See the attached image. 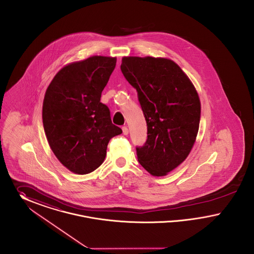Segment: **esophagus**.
<instances>
[{"label":"esophagus","mask_w":254,"mask_h":254,"mask_svg":"<svg viewBox=\"0 0 254 254\" xmlns=\"http://www.w3.org/2000/svg\"><path fill=\"white\" fill-rule=\"evenodd\" d=\"M122 131H123V133H124L125 135H127V134L129 133V130H128V128H127L126 126H124V127L122 128Z\"/></svg>","instance_id":"1"}]
</instances>
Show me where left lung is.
Here are the masks:
<instances>
[{
	"label": "left lung",
	"mask_w": 254,
	"mask_h": 254,
	"mask_svg": "<svg viewBox=\"0 0 254 254\" xmlns=\"http://www.w3.org/2000/svg\"><path fill=\"white\" fill-rule=\"evenodd\" d=\"M121 71L136 90L147 123L137 160L148 173L166 176L191 152L199 131L200 97L186 72L173 60L124 56Z\"/></svg>",
	"instance_id": "8db88e82"
}]
</instances>
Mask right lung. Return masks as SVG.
<instances>
[{"mask_svg":"<svg viewBox=\"0 0 254 254\" xmlns=\"http://www.w3.org/2000/svg\"><path fill=\"white\" fill-rule=\"evenodd\" d=\"M117 57L94 55L62 67L43 101V125L55 157L70 172L91 173L105 160L110 139L122 133L101 93Z\"/></svg>","mask_w":254,"mask_h":254,"instance_id":"1","label":"right lung"}]
</instances>
